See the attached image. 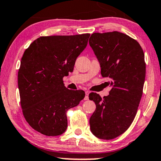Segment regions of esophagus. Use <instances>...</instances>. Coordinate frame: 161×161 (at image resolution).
<instances>
[{
  "label": "esophagus",
  "mask_w": 161,
  "mask_h": 161,
  "mask_svg": "<svg viewBox=\"0 0 161 161\" xmlns=\"http://www.w3.org/2000/svg\"><path fill=\"white\" fill-rule=\"evenodd\" d=\"M88 94H89V92L88 91H86V97H85V100H88Z\"/></svg>",
  "instance_id": "1"
}]
</instances>
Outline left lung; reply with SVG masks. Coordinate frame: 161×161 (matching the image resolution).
<instances>
[{
    "mask_svg": "<svg viewBox=\"0 0 161 161\" xmlns=\"http://www.w3.org/2000/svg\"><path fill=\"white\" fill-rule=\"evenodd\" d=\"M89 45L97 58L103 77L112 87L108 96L101 98L92 92L89 99L96 104L91 116L90 128L96 137L116 138L132 124L142 95L146 63L139 42L123 33H94Z\"/></svg>",
    "mask_w": 161,
    "mask_h": 161,
    "instance_id": "8db88e82",
    "label": "left lung"
}]
</instances>
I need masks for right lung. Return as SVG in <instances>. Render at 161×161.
Listing matches in <instances>:
<instances>
[{"mask_svg": "<svg viewBox=\"0 0 161 161\" xmlns=\"http://www.w3.org/2000/svg\"><path fill=\"white\" fill-rule=\"evenodd\" d=\"M90 34L40 36L25 50L18 72L23 115L42 134L55 136L67 127V111L85 97L82 90L64 86L63 77L73 70Z\"/></svg>", "mask_w": 161, "mask_h": 161, "instance_id": "1", "label": "right lung"}]
</instances>
